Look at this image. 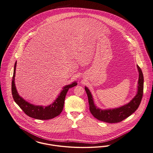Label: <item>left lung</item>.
<instances>
[{
    "label": "left lung",
    "mask_w": 153,
    "mask_h": 153,
    "mask_svg": "<svg viewBox=\"0 0 153 153\" xmlns=\"http://www.w3.org/2000/svg\"><path fill=\"white\" fill-rule=\"evenodd\" d=\"M137 68L139 72V80L136 94L128 103L118 108L102 110L97 107L94 104L91 92L86 86H85V91L88 97L89 110L94 117L103 122L118 123L131 115L138 108L143 94L144 78L142 71L137 65Z\"/></svg>",
    "instance_id": "1"
}]
</instances>
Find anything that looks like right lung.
<instances>
[{
	"label": "right lung",
	"instance_id": "obj_1",
	"mask_svg": "<svg viewBox=\"0 0 153 153\" xmlns=\"http://www.w3.org/2000/svg\"><path fill=\"white\" fill-rule=\"evenodd\" d=\"M16 65L17 61H16L14 67L13 76L11 83V92L14 102L18 104L21 110H22V111L28 116L36 120H50L59 115L62 112L64 107V100L67 93L70 88L77 85L76 82L74 81L70 85L64 86L62 88V90H61V92L58 95L56 99L49 105H36L27 102L22 97H21L18 93L14 81Z\"/></svg>",
	"mask_w": 153,
	"mask_h": 153
}]
</instances>
